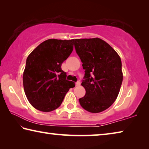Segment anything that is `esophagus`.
I'll list each match as a JSON object with an SVG mask.
<instances>
[{
    "label": "esophagus",
    "instance_id": "obj_1",
    "mask_svg": "<svg viewBox=\"0 0 149 149\" xmlns=\"http://www.w3.org/2000/svg\"><path fill=\"white\" fill-rule=\"evenodd\" d=\"M80 84H81V83H80L79 81H77L76 83H75V85H76V86H79Z\"/></svg>",
    "mask_w": 149,
    "mask_h": 149
}]
</instances>
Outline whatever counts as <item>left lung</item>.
I'll return each instance as SVG.
<instances>
[{
  "label": "left lung",
  "mask_w": 149,
  "mask_h": 149,
  "mask_svg": "<svg viewBox=\"0 0 149 149\" xmlns=\"http://www.w3.org/2000/svg\"><path fill=\"white\" fill-rule=\"evenodd\" d=\"M74 46L85 70L81 85L86 93L79 99L80 104L89 112H101L119 94L123 80L120 57L99 38L75 39Z\"/></svg>",
  "instance_id": "left-lung-1"
}]
</instances>
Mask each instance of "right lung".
<instances>
[{
  "label": "right lung",
  "mask_w": 149,
  "mask_h": 149,
  "mask_svg": "<svg viewBox=\"0 0 149 149\" xmlns=\"http://www.w3.org/2000/svg\"><path fill=\"white\" fill-rule=\"evenodd\" d=\"M75 39H48L31 52L23 74L25 93L30 104L42 112H51L61 105L75 83L66 79L61 68L71 54Z\"/></svg>",
  "instance_id": "1"
}]
</instances>
